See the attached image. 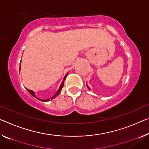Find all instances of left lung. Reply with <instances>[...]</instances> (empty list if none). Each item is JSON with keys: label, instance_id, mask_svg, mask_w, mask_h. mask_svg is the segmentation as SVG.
Here are the masks:
<instances>
[{"label": "left lung", "instance_id": "obj_1", "mask_svg": "<svg viewBox=\"0 0 149 149\" xmlns=\"http://www.w3.org/2000/svg\"><path fill=\"white\" fill-rule=\"evenodd\" d=\"M87 87H88V89H89V87L88 86H87Z\"/></svg>", "mask_w": 149, "mask_h": 149}]
</instances>
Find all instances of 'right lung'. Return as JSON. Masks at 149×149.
Returning a JSON list of instances; mask_svg holds the SVG:
<instances>
[{"instance_id": "add662e5", "label": "right lung", "mask_w": 149, "mask_h": 149, "mask_svg": "<svg viewBox=\"0 0 149 149\" xmlns=\"http://www.w3.org/2000/svg\"><path fill=\"white\" fill-rule=\"evenodd\" d=\"M67 75H68V74L65 75V77H64V78H63V80L62 83V84H61V86H60V88H59V89H58V90L57 93H56L55 94V95H54L52 97H51L50 99H48V100H40L39 98L36 97V95H35V94H34V91H32V90H30V89H27V90H28V91L29 92V93H30V94H31V95H32L33 97H35V98H36L37 100H40V101H45V102H46V101H50V100H53V99H54V98H55V97H57V96L59 95V93H60V92H61V90H62V87H63V84H64V80H65V79L66 78V77H67Z\"/></svg>"}]
</instances>
